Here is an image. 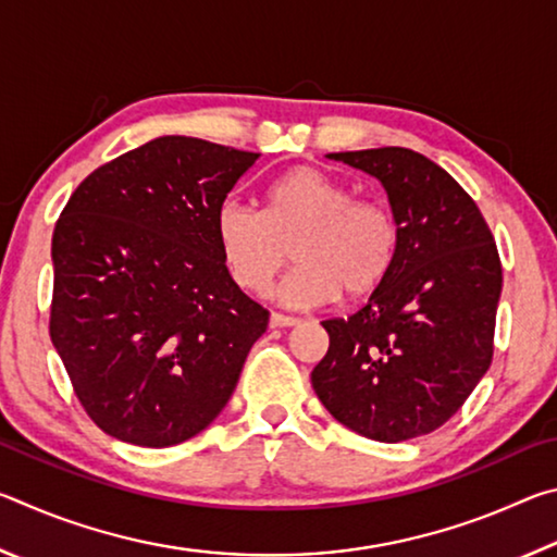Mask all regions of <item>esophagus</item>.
<instances>
[{
  "label": "esophagus",
  "instance_id": "34e87169",
  "mask_svg": "<svg viewBox=\"0 0 557 557\" xmlns=\"http://www.w3.org/2000/svg\"><path fill=\"white\" fill-rule=\"evenodd\" d=\"M297 324H299V319H295V317L277 314V312L270 314V329H287V326H297Z\"/></svg>",
  "mask_w": 557,
  "mask_h": 557
}]
</instances>
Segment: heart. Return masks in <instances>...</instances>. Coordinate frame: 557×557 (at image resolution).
Listing matches in <instances>:
<instances>
[{"instance_id": "heart-1", "label": "heart", "mask_w": 557, "mask_h": 557, "mask_svg": "<svg viewBox=\"0 0 557 557\" xmlns=\"http://www.w3.org/2000/svg\"><path fill=\"white\" fill-rule=\"evenodd\" d=\"M215 240L231 277L265 295L292 256L299 268L280 297L289 307H322L373 297L400 256V223L383 199L354 196L351 186L297 166L268 188L265 211L235 199L215 209Z\"/></svg>"}]
</instances>
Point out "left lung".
I'll list each match as a JSON object with an SVG mask.
<instances>
[{
  "label": "left lung",
  "instance_id": "obj_1",
  "mask_svg": "<svg viewBox=\"0 0 557 557\" xmlns=\"http://www.w3.org/2000/svg\"><path fill=\"white\" fill-rule=\"evenodd\" d=\"M329 159L383 184L400 223L388 282L348 319H326L312 371L319 400L358 435L405 442L455 414L492 366L502 260L482 211L445 169L412 149Z\"/></svg>",
  "mask_w": 557,
  "mask_h": 557
}]
</instances>
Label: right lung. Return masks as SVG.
<instances>
[{"label": "right lung", "instance_id": "add662e5", "mask_svg": "<svg viewBox=\"0 0 557 557\" xmlns=\"http://www.w3.org/2000/svg\"><path fill=\"white\" fill-rule=\"evenodd\" d=\"M258 157L157 137L83 178L55 221L49 334L110 437L172 447L231 400L270 312L233 282L213 221Z\"/></svg>", "mask_w": 557, "mask_h": 557}]
</instances>
